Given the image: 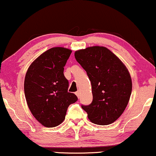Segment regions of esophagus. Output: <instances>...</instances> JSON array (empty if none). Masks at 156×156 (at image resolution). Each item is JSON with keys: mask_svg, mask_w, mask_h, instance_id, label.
<instances>
[{"mask_svg": "<svg viewBox=\"0 0 156 156\" xmlns=\"http://www.w3.org/2000/svg\"><path fill=\"white\" fill-rule=\"evenodd\" d=\"M76 96H78V98H80V92L78 90V91L76 92Z\"/></svg>", "mask_w": 156, "mask_h": 156, "instance_id": "1", "label": "esophagus"}]
</instances>
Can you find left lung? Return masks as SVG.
<instances>
[{
    "label": "left lung",
    "instance_id": "8db88e82",
    "mask_svg": "<svg viewBox=\"0 0 156 156\" xmlns=\"http://www.w3.org/2000/svg\"><path fill=\"white\" fill-rule=\"evenodd\" d=\"M75 58L91 83L93 101L89 105H82V109L96 125L113 123L125 111L130 98L132 80L127 68L104 47L76 51Z\"/></svg>",
    "mask_w": 156,
    "mask_h": 156
}]
</instances>
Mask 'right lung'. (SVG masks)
<instances>
[{"label": "right lung", "instance_id": "obj_1", "mask_svg": "<svg viewBox=\"0 0 156 156\" xmlns=\"http://www.w3.org/2000/svg\"><path fill=\"white\" fill-rule=\"evenodd\" d=\"M72 51L53 47L42 53L29 66L25 76L24 94L31 114L46 127L58 126L68 106L78 97L68 91L64 67Z\"/></svg>", "mask_w": 156, "mask_h": 156}]
</instances>
